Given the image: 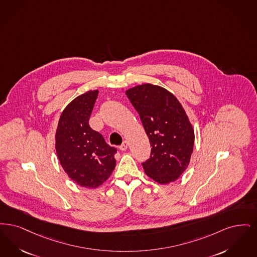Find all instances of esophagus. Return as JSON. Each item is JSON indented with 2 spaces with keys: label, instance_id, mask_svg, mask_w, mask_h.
<instances>
[{
  "label": "esophagus",
  "instance_id": "obj_1",
  "mask_svg": "<svg viewBox=\"0 0 257 257\" xmlns=\"http://www.w3.org/2000/svg\"><path fill=\"white\" fill-rule=\"evenodd\" d=\"M127 147H128V143H127V141H123V143L120 145V150L121 151H125L126 149H127Z\"/></svg>",
  "mask_w": 257,
  "mask_h": 257
}]
</instances>
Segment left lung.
<instances>
[{
	"instance_id": "1",
	"label": "left lung",
	"mask_w": 257,
	"mask_h": 257,
	"mask_svg": "<svg viewBox=\"0 0 257 257\" xmlns=\"http://www.w3.org/2000/svg\"><path fill=\"white\" fill-rule=\"evenodd\" d=\"M152 147L142 163L146 175L160 184L179 179L190 162L195 135L179 100L168 90L146 83L126 90Z\"/></svg>"
}]
</instances>
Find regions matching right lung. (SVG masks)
<instances>
[{
  "label": "right lung",
  "mask_w": 257,
  "mask_h": 257,
  "mask_svg": "<svg viewBox=\"0 0 257 257\" xmlns=\"http://www.w3.org/2000/svg\"><path fill=\"white\" fill-rule=\"evenodd\" d=\"M99 91H88L72 100L61 113L56 134L59 162L69 178L86 188H97L116 166L117 149L92 130L89 118Z\"/></svg>",
  "instance_id": "obj_1"
}]
</instances>
